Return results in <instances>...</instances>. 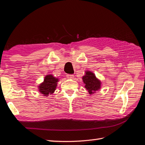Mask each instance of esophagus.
<instances>
[{
	"instance_id": "esophagus-1",
	"label": "esophagus",
	"mask_w": 145,
	"mask_h": 145,
	"mask_svg": "<svg viewBox=\"0 0 145 145\" xmlns=\"http://www.w3.org/2000/svg\"><path fill=\"white\" fill-rule=\"evenodd\" d=\"M67 76L68 78H74V77L73 74H67Z\"/></svg>"
}]
</instances>
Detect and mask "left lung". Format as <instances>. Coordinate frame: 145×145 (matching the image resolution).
<instances>
[{
  "label": "left lung",
  "mask_w": 145,
  "mask_h": 145,
  "mask_svg": "<svg viewBox=\"0 0 145 145\" xmlns=\"http://www.w3.org/2000/svg\"><path fill=\"white\" fill-rule=\"evenodd\" d=\"M82 79L85 84V87L89 92V94H94L95 91L100 88L101 82L96 78L93 72L89 71H86V74L83 77Z\"/></svg>",
  "instance_id": "left-lung-1"
}]
</instances>
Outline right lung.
Returning a JSON list of instances; mask_svg holds the SVG:
<instances>
[{"label":"right lung","mask_w":145,"mask_h":145,"mask_svg":"<svg viewBox=\"0 0 145 145\" xmlns=\"http://www.w3.org/2000/svg\"><path fill=\"white\" fill-rule=\"evenodd\" d=\"M58 80V78L53 77V76L47 75L45 77L44 81L39 86V91L44 96L53 94L56 90Z\"/></svg>","instance_id":"right-lung-1"}]
</instances>
